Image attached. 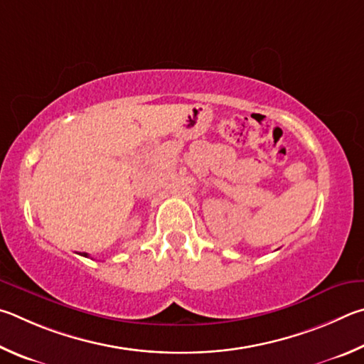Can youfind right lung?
Listing matches in <instances>:
<instances>
[{
	"label": "right lung",
	"mask_w": 364,
	"mask_h": 364,
	"mask_svg": "<svg viewBox=\"0 0 364 364\" xmlns=\"http://www.w3.org/2000/svg\"><path fill=\"white\" fill-rule=\"evenodd\" d=\"M81 256H85V257H87V254H86V252H81Z\"/></svg>",
	"instance_id": "right-lung-1"
}]
</instances>
